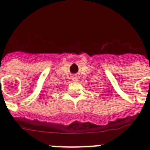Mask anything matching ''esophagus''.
<instances>
[{"instance_id": "34e87169", "label": "esophagus", "mask_w": 150, "mask_h": 150, "mask_svg": "<svg viewBox=\"0 0 150 150\" xmlns=\"http://www.w3.org/2000/svg\"><path fill=\"white\" fill-rule=\"evenodd\" d=\"M71 80L74 81H77L79 80V76L76 75H74L71 76Z\"/></svg>"}]
</instances>
